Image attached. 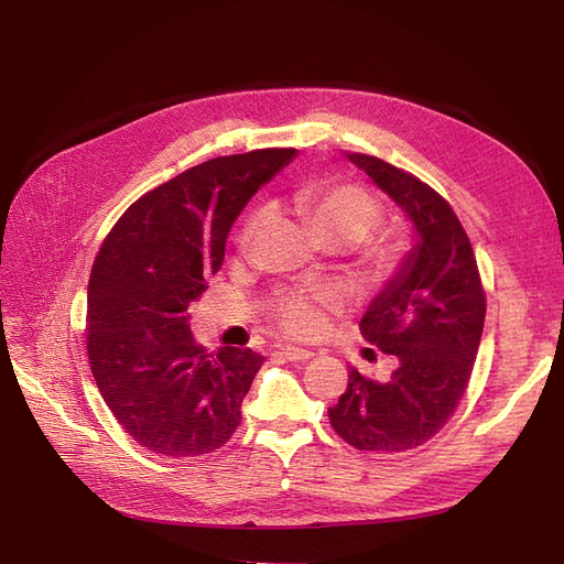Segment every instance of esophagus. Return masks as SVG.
Masks as SVG:
<instances>
[{"label": "esophagus", "instance_id": "34e87169", "mask_svg": "<svg viewBox=\"0 0 564 564\" xmlns=\"http://www.w3.org/2000/svg\"><path fill=\"white\" fill-rule=\"evenodd\" d=\"M280 355L289 362H308V360H313V350L296 348V346H280Z\"/></svg>", "mask_w": 564, "mask_h": 564}]
</instances>
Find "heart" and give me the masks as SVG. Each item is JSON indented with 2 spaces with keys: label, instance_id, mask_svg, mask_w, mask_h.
<instances>
[{
  "label": "heart",
  "instance_id": "b5f03b06",
  "mask_svg": "<svg viewBox=\"0 0 564 564\" xmlns=\"http://www.w3.org/2000/svg\"><path fill=\"white\" fill-rule=\"evenodd\" d=\"M294 207L305 218L324 245L350 247L377 228L381 220V204L360 185H305L294 195ZM265 212L253 214L240 235V247L247 249L256 230L261 228ZM402 256V242L395 235L369 240L360 249L362 265L369 275H388ZM338 303L332 289H289L270 301V311L282 329L294 336H313L324 327V308Z\"/></svg>",
  "mask_w": 564,
  "mask_h": 564
}]
</instances>
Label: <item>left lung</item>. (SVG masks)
<instances>
[{"mask_svg":"<svg viewBox=\"0 0 564 564\" xmlns=\"http://www.w3.org/2000/svg\"><path fill=\"white\" fill-rule=\"evenodd\" d=\"M346 155L402 209L414 245L360 319L365 340L398 367L386 383L350 369L329 423L355 449L404 452L431 440L464 398L485 327V289L464 226L431 185L379 158Z\"/></svg>","mask_w":564,"mask_h":564,"instance_id":"left-lung-1","label":"left lung"}]
</instances>
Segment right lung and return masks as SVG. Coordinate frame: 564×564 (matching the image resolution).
<instances>
[{"label": "right lung", "mask_w": 564, "mask_h": 564, "mask_svg": "<svg viewBox=\"0 0 564 564\" xmlns=\"http://www.w3.org/2000/svg\"><path fill=\"white\" fill-rule=\"evenodd\" d=\"M294 148L202 162L135 199L100 247L87 292V350L119 425L162 456L209 454L237 431L265 357L199 346L191 303L224 265L235 218Z\"/></svg>", "instance_id": "right-lung-1"}]
</instances>
